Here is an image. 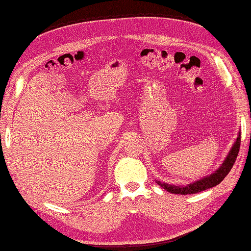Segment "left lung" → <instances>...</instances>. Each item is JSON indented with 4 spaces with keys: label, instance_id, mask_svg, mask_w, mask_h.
Listing matches in <instances>:
<instances>
[{
    "label": "left lung",
    "instance_id": "8db88e82",
    "mask_svg": "<svg viewBox=\"0 0 251 251\" xmlns=\"http://www.w3.org/2000/svg\"><path fill=\"white\" fill-rule=\"evenodd\" d=\"M240 142H241V138H240V132H239L237 140H235L232 149L230 150L229 154H227L226 160H224L222 166L220 167L215 173L201 178V180H197L195 182H193V184H189L187 186H175V185L164 184V182H161V181H156V184H159L162 188L168 190L169 193L180 194V195H188V194L201 193L205 189L212 188V187L219 185L220 182L226 177V175L230 173V170L232 169L235 160H237L239 149H240Z\"/></svg>",
    "mask_w": 251,
    "mask_h": 251
}]
</instances>
